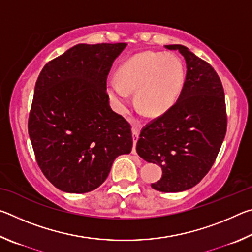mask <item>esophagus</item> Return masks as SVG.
<instances>
[{
    "label": "esophagus",
    "mask_w": 252,
    "mask_h": 252,
    "mask_svg": "<svg viewBox=\"0 0 252 252\" xmlns=\"http://www.w3.org/2000/svg\"><path fill=\"white\" fill-rule=\"evenodd\" d=\"M132 138H133V149H132V153L133 155H136V150H135V144L136 141L139 139V129L135 126H132Z\"/></svg>",
    "instance_id": "34e87169"
}]
</instances>
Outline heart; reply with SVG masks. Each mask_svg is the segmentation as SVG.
I'll list each match as a JSON object with an SVG mask.
<instances>
[{"instance_id": "b5f03b06", "label": "heart", "mask_w": 252, "mask_h": 252, "mask_svg": "<svg viewBox=\"0 0 252 252\" xmlns=\"http://www.w3.org/2000/svg\"><path fill=\"white\" fill-rule=\"evenodd\" d=\"M185 82V67L173 54L146 51L133 55L119 70V79L110 76L106 90L118 112H125L135 102L150 117H158L178 100Z\"/></svg>"}]
</instances>
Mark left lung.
<instances>
[{
  "label": "left lung",
  "mask_w": 252,
  "mask_h": 252,
  "mask_svg": "<svg viewBox=\"0 0 252 252\" xmlns=\"http://www.w3.org/2000/svg\"><path fill=\"white\" fill-rule=\"evenodd\" d=\"M165 48L185 58L186 80L176 103L141 130L136 152L162 169L153 189L181 192L198 185L215 163L227 132V111L215 69L185 45Z\"/></svg>",
  "instance_id": "1"
}]
</instances>
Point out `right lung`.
<instances>
[{
  "label": "right lung",
  "mask_w": 252,
  "mask_h": 252,
  "mask_svg": "<svg viewBox=\"0 0 252 252\" xmlns=\"http://www.w3.org/2000/svg\"><path fill=\"white\" fill-rule=\"evenodd\" d=\"M126 45H74L36 80L29 135L42 172L64 192L96 189L116 158L132 150L131 126L111 109L106 93L111 66Z\"/></svg>",
  "instance_id": "add662e5"
}]
</instances>
